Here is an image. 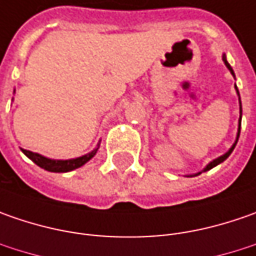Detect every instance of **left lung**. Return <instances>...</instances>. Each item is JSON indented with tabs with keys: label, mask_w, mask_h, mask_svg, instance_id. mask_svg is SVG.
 Segmentation results:
<instances>
[{
	"label": "left lung",
	"mask_w": 256,
	"mask_h": 256,
	"mask_svg": "<svg viewBox=\"0 0 256 256\" xmlns=\"http://www.w3.org/2000/svg\"><path fill=\"white\" fill-rule=\"evenodd\" d=\"M222 60H224V62H225V65L228 66V70H230V71H231V72H232V75H234V71H232L231 65L228 64V61H226L225 55H222ZM235 88H236V86H235ZM236 91H238V90H236ZM240 102H241V100H240ZM241 112H242V111H241ZM240 132H241V118H240V130H238V136H236V141H235V144H234V145H232V146H231V150H230V151H228V152H226V154H224L222 156H220V158H216V160H214L212 162L208 164V165H206V168H205L204 171H208V170H211V168H214V166H216L218 164L224 162V161H225V160H226V158H228V156L231 155V152H232V151H234V148H235V145H236V142H238V138H240Z\"/></svg>",
	"instance_id": "8db88e82"
}]
</instances>
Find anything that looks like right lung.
I'll return each instance as SVG.
<instances>
[{
  "instance_id": "add662e5",
  "label": "right lung",
  "mask_w": 256,
  "mask_h": 256,
  "mask_svg": "<svg viewBox=\"0 0 256 256\" xmlns=\"http://www.w3.org/2000/svg\"><path fill=\"white\" fill-rule=\"evenodd\" d=\"M22 152L31 160L34 161L38 166L44 168L46 171L50 172H68L72 171V170H76L80 166H82L85 162H88L91 158H92L96 150H94L92 152H90L88 155H84V156H80V158H75V160H66V161H54V160H48L40 154H34L31 151H26V150H22Z\"/></svg>"
}]
</instances>
